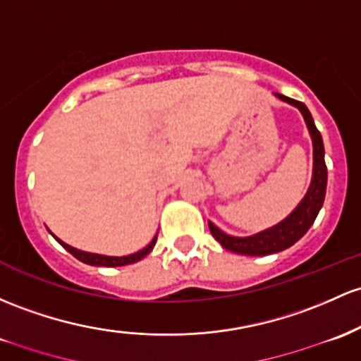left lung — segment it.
I'll use <instances>...</instances> for the list:
<instances>
[{
  "instance_id": "1",
  "label": "left lung",
  "mask_w": 361,
  "mask_h": 361,
  "mask_svg": "<svg viewBox=\"0 0 361 361\" xmlns=\"http://www.w3.org/2000/svg\"><path fill=\"white\" fill-rule=\"evenodd\" d=\"M276 96L281 101L288 102V104L295 106V108L302 111L305 123L308 126V132L312 135V144H314V176H312L310 188H308L303 200L300 202L298 207L286 219L281 221L279 224L272 226V228L265 229L262 233L247 236V238H236V236L226 235L219 228L209 223V229H211L214 238L219 241L226 250L241 253V255L262 257L290 248L291 245H295L310 229L317 214H319L320 207H322L324 199H326L327 166L326 161H324V142L322 137H320V132L317 130L314 118H312L310 111H308L303 102L283 96V94H276Z\"/></svg>"
}]
</instances>
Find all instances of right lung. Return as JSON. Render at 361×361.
<instances>
[{
	"label": "right lung",
	"mask_w": 361,
	"mask_h": 361,
	"mask_svg": "<svg viewBox=\"0 0 361 361\" xmlns=\"http://www.w3.org/2000/svg\"><path fill=\"white\" fill-rule=\"evenodd\" d=\"M51 235H53V233H51ZM54 238H56V236H54ZM156 241H157V235L154 236L152 241H150L147 247L142 248L140 252L132 253V255H125V257H108V255H99V253L82 252V250H78V248L70 247V245H66L65 241H61V240H58V243L61 245V247L65 248V250H68L71 255L75 257V259H78V260H80V262H84V264L97 265V267H120V265H128V264L138 262V260L144 259V257L147 255L150 250H152L154 245H156Z\"/></svg>",
	"instance_id": "add662e5"
}]
</instances>
